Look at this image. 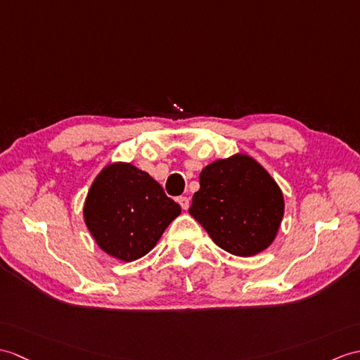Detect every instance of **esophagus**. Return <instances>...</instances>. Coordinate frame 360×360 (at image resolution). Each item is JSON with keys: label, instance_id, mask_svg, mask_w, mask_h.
Masks as SVG:
<instances>
[{"label": "esophagus", "instance_id": "34e87169", "mask_svg": "<svg viewBox=\"0 0 360 360\" xmlns=\"http://www.w3.org/2000/svg\"><path fill=\"white\" fill-rule=\"evenodd\" d=\"M178 202L182 207V210H187V208L190 207V199L187 196H179L178 198Z\"/></svg>", "mask_w": 360, "mask_h": 360}]
</instances>
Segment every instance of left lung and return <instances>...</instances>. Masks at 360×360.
I'll use <instances>...</instances> for the list:
<instances>
[{"label": "left lung", "instance_id": "1", "mask_svg": "<svg viewBox=\"0 0 360 360\" xmlns=\"http://www.w3.org/2000/svg\"><path fill=\"white\" fill-rule=\"evenodd\" d=\"M199 184L188 213L216 245L245 257L271 244L283 216V196L264 167L235 155L207 165Z\"/></svg>", "mask_w": 360, "mask_h": 360}]
</instances>
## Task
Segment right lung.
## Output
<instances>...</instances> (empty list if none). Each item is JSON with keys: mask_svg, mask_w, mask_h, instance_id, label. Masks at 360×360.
<instances>
[{"mask_svg": "<svg viewBox=\"0 0 360 360\" xmlns=\"http://www.w3.org/2000/svg\"><path fill=\"white\" fill-rule=\"evenodd\" d=\"M181 207L135 165H107L91 184L84 221L107 255L131 262L147 255Z\"/></svg>", "mask_w": 360, "mask_h": 360, "instance_id": "obj_1", "label": "right lung"}]
</instances>
